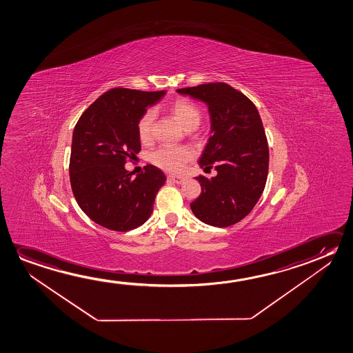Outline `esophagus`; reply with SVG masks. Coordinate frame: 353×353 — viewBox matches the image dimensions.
I'll return each mask as SVG.
<instances>
[{
    "mask_svg": "<svg viewBox=\"0 0 353 353\" xmlns=\"http://www.w3.org/2000/svg\"><path fill=\"white\" fill-rule=\"evenodd\" d=\"M169 181H172L174 184H181L183 183V178L181 176H174V175H169L168 176Z\"/></svg>",
    "mask_w": 353,
    "mask_h": 353,
    "instance_id": "1",
    "label": "esophagus"
}]
</instances>
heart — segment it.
I'll list each match as a JSON object with an SVG mask.
<instances>
[{"mask_svg": "<svg viewBox=\"0 0 353 353\" xmlns=\"http://www.w3.org/2000/svg\"><path fill=\"white\" fill-rule=\"evenodd\" d=\"M169 112L173 114L183 128L188 131L197 129L201 123V112L192 101L188 99H176L169 105ZM154 112L152 109L145 110L137 123V131L142 141H150L153 132ZM194 158V152L188 147L162 145L150 154V161L158 168L168 173H180L186 163Z\"/></svg>", "mask_w": 353, "mask_h": 353, "instance_id": "obj_1", "label": "heart"}]
</instances>
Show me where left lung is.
Segmentation results:
<instances>
[{
	"mask_svg": "<svg viewBox=\"0 0 353 353\" xmlns=\"http://www.w3.org/2000/svg\"><path fill=\"white\" fill-rule=\"evenodd\" d=\"M208 107L211 136L199 159L214 168L212 179L200 175L201 194L190 203L203 223L230 227L252 212L269 172V145L258 109L248 97L223 82L176 90Z\"/></svg>",
	"mask_w": 353,
	"mask_h": 353,
	"instance_id": "left-lung-1",
	"label": "left lung"
}]
</instances>
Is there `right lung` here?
I'll list each match as a JSON object with an SVG mask.
<instances>
[{
  "mask_svg": "<svg viewBox=\"0 0 353 353\" xmlns=\"http://www.w3.org/2000/svg\"><path fill=\"white\" fill-rule=\"evenodd\" d=\"M165 90L112 88L81 115L74 126L70 181L79 208L108 230L128 232L150 219L158 190L165 183L161 169L148 164L134 175L125 169L141 151L137 123Z\"/></svg>",
  "mask_w": 353,
  "mask_h": 353,
  "instance_id": "add662e5",
  "label": "right lung"
}]
</instances>
